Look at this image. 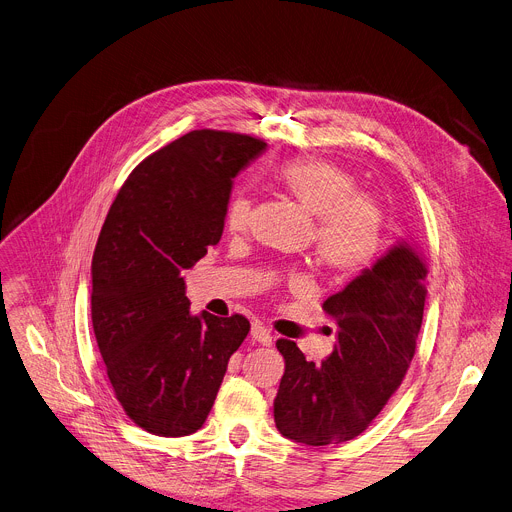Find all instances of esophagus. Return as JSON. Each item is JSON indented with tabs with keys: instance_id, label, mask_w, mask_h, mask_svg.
Segmentation results:
<instances>
[{
	"instance_id": "34e87169",
	"label": "esophagus",
	"mask_w": 512,
	"mask_h": 512,
	"mask_svg": "<svg viewBox=\"0 0 512 512\" xmlns=\"http://www.w3.org/2000/svg\"><path fill=\"white\" fill-rule=\"evenodd\" d=\"M251 337H253V341H255V343L265 345V347H269V345H271V341H273V337H271L269 329H267V327H263V324H259V322H255L253 327H251Z\"/></svg>"
}]
</instances>
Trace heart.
Masks as SVG:
<instances>
[{
  "label": "heart",
  "mask_w": 512,
  "mask_h": 512,
  "mask_svg": "<svg viewBox=\"0 0 512 512\" xmlns=\"http://www.w3.org/2000/svg\"><path fill=\"white\" fill-rule=\"evenodd\" d=\"M282 185L302 208L316 216L314 255L335 277H355L380 255L384 214L380 204L355 192L353 173L322 159H292L275 171ZM251 198L235 194L224 212L230 232H243L251 222Z\"/></svg>",
  "instance_id": "b5f03b06"
}]
</instances>
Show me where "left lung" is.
I'll list each match as a JSON object with an SVG mask.
<instances>
[{"label": "left lung", "mask_w": 512, "mask_h": 512, "mask_svg": "<svg viewBox=\"0 0 512 512\" xmlns=\"http://www.w3.org/2000/svg\"><path fill=\"white\" fill-rule=\"evenodd\" d=\"M425 296V259L412 243H400L324 300L322 310L339 331L335 351L320 365L306 361L294 341H277L286 363L273 400L277 431L312 447L361 435L406 376Z\"/></svg>", "instance_id": "obj_1"}]
</instances>
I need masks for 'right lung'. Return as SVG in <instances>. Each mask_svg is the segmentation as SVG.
Returning a JSON list of instances; mask_svg holds the SVG:
<instances>
[{
	"mask_svg": "<svg viewBox=\"0 0 512 512\" xmlns=\"http://www.w3.org/2000/svg\"><path fill=\"white\" fill-rule=\"evenodd\" d=\"M261 138L192 130L138 163L120 188L91 261V322L114 396L159 437L196 433L251 324L190 312L181 271L222 237L235 177Z\"/></svg>",
	"mask_w": 512,
	"mask_h": 512,
	"instance_id": "right-lung-1",
	"label": "right lung"
}]
</instances>
